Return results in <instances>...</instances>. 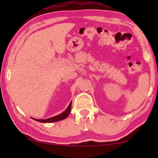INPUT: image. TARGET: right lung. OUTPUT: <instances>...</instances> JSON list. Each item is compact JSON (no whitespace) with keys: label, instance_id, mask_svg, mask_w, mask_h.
<instances>
[{"label":"right lung","instance_id":"obj_1","mask_svg":"<svg viewBox=\"0 0 158 158\" xmlns=\"http://www.w3.org/2000/svg\"><path fill=\"white\" fill-rule=\"evenodd\" d=\"M71 106H72V102L69 104L68 107L67 108L66 110L63 112L62 114H60L59 115H58V116H56L54 117H52V118H48V119H35V121H39V122H41V123H53V122H56V121H61V120H63L65 119V118L68 117L69 116V113H70V111H71Z\"/></svg>","mask_w":158,"mask_h":158}]
</instances>
